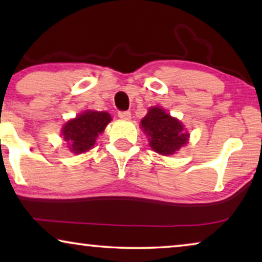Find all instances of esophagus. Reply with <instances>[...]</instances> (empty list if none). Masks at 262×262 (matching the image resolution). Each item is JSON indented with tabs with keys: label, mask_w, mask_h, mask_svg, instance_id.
I'll return each mask as SVG.
<instances>
[{
	"label": "esophagus",
	"mask_w": 262,
	"mask_h": 262,
	"mask_svg": "<svg viewBox=\"0 0 262 262\" xmlns=\"http://www.w3.org/2000/svg\"><path fill=\"white\" fill-rule=\"evenodd\" d=\"M118 117H119L120 119L130 120L131 119V113L128 112V111H120V112H118Z\"/></svg>",
	"instance_id": "esophagus-1"
}]
</instances>
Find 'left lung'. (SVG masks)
Listing matches in <instances>:
<instances>
[{
    "label": "left lung",
    "mask_w": 262,
    "mask_h": 262,
    "mask_svg": "<svg viewBox=\"0 0 262 262\" xmlns=\"http://www.w3.org/2000/svg\"><path fill=\"white\" fill-rule=\"evenodd\" d=\"M141 124L150 137V146L161 155H171L186 144L188 139L180 121L159 107L150 108Z\"/></svg>",
    "instance_id": "left-lung-1"
}]
</instances>
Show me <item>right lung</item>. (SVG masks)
<instances>
[{
	"label": "right lung",
	"instance_id": "right-lung-1",
	"mask_svg": "<svg viewBox=\"0 0 262 262\" xmlns=\"http://www.w3.org/2000/svg\"><path fill=\"white\" fill-rule=\"evenodd\" d=\"M110 121L108 113L87 111L64 125L63 138L70 145L71 151L84 152L95 144V139L105 130Z\"/></svg>",
	"mask_w": 262,
	"mask_h": 262
}]
</instances>
